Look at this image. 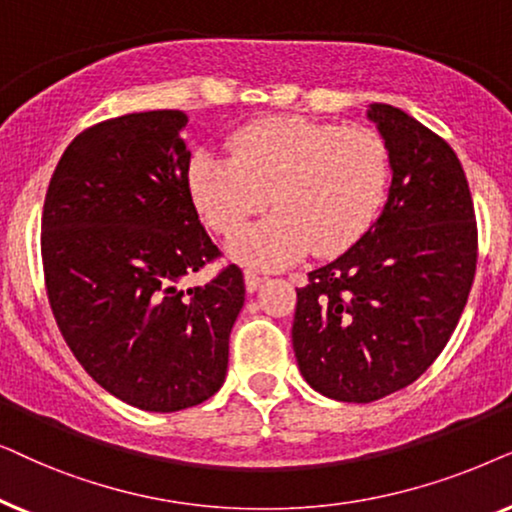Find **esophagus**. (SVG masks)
Returning a JSON list of instances; mask_svg holds the SVG:
<instances>
[{"label": "esophagus", "mask_w": 512, "mask_h": 512, "mask_svg": "<svg viewBox=\"0 0 512 512\" xmlns=\"http://www.w3.org/2000/svg\"><path fill=\"white\" fill-rule=\"evenodd\" d=\"M243 278H245V290H248V292H255L257 288H260V283H262V276L257 274V271H252V269H245Z\"/></svg>", "instance_id": "1"}]
</instances>
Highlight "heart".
<instances>
[{
    "label": "heart",
    "instance_id": "heart-1",
    "mask_svg": "<svg viewBox=\"0 0 512 512\" xmlns=\"http://www.w3.org/2000/svg\"><path fill=\"white\" fill-rule=\"evenodd\" d=\"M231 156L196 152L189 189L215 234L234 236L267 208L274 215L231 243V255L264 269L288 267L304 252L330 257L367 234L391 182L386 140L367 126L271 117L238 131Z\"/></svg>",
    "mask_w": 512,
    "mask_h": 512
}]
</instances>
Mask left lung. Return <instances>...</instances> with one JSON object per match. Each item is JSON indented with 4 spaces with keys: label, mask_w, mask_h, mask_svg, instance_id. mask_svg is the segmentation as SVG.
<instances>
[{
    "label": "left lung",
    "mask_w": 512,
    "mask_h": 512,
    "mask_svg": "<svg viewBox=\"0 0 512 512\" xmlns=\"http://www.w3.org/2000/svg\"><path fill=\"white\" fill-rule=\"evenodd\" d=\"M367 117L391 152L377 222L297 288L292 349L311 388L372 403L417 381L440 356L468 302L478 224L454 149L403 109Z\"/></svg>",
    "instance_id": "8db88e82"
}]
</instances>
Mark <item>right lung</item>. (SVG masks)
Returning a JSON list of instances; mask_svg holds the SVG:
<instances>
[{"label": "right lung", "instance_id": "1", "mask_svg": "<svg viewBox=\"0 0 512 512\" xmlns=\"http://www.w3.org/2000/svg\"><path fill=\"white\" fill-rule=\"evenodd\" d=\"M180 109L126 114L79 133L53 170L42 215L49 304L93 381L147 412L220 391L245 302L236 264L182 281L220 257L201 227Z\"/></svg>", "mask_w": 512, "mask_h": 512}]
</instances>
